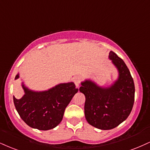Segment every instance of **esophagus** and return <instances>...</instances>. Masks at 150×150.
Segmentation results:
<instances>
[{
    "mask_svg": "<svg viewBox=\"0 0 150 150\" xmlns=\"http://www.w3.org/2000/svg\"><path fill=\"white\" fill-rule=\"evenodd\" d=\"M80 81H81V79H80V77H75V78H74V82H75V86H76L77 88L80 86Z\"/></svg>",
    "mask_w": 150,
    "mask_h": 150,
    "instance_id": "obj_1",
    "label": "esophagus"
}]
</instances>
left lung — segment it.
<instances>
[{"instance_id": "1", "label": "left lung", "mask_w": 150, "mask_h": 150, "mask_svg": "<svg viewBox=\"0 0 150 150\" xmlns=\"http://www.w3.org/2000/svg\"><path fill=\"white\" fill-rule=\"evenodd\" d=\"M108 58L118 72L117 80L104 86L86 79L81 82L80 88L85 96L86 121L101 130L114 129L127 120L134 103L135 86L129 68L114 52H110Z\"/></svg>"}]
</instances>
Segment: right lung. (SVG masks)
<instances>
[{
	"mask_svg": "<svg viewBox=\"0 0 150 150\" xmlns=\"http://www.w3.org/2000/svg\"><path fill=\"white\" fill-rule=\"evenodd\" d=\"M19 78V73L14 80ZM24 94L21 98L13 96L17 112L30 127L47 131L57 127L64 111L78 89L73 82L60 83L45 91L30 89L21 82Z\"/></svg>",
	"mask_w": 150,
	"mask_h": 150,
	"instance_id": "obj_1",
	"label": "right lung"
}]
</instances>
